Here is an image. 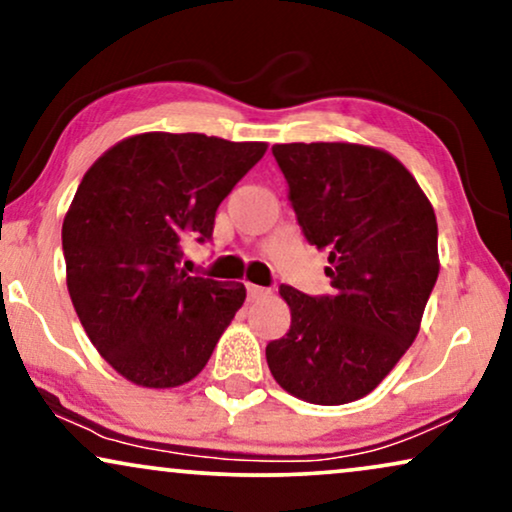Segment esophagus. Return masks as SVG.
I'll use <instances>...</instances> for the list:
<instances>
[{
  "mask_svg": "<svg viewBox=\"0 0 512 512\" xmlns=\"http://www.w3.org/2000/svg\"><path fill=\"white\" fill-rule=\"evenodd\" d=\"M265 293H268V289H265V286L247 284V296H249V300H256V298H261V296H265Z\"/></svg>",
  "mask_w": 512,
  "mask_h": 512,
  "instance_id": "esophagus-1",
  "label": "esophagus"
}]
</instances>
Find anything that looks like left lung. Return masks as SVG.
Returning <instances> with one entry per match:
<instances>
[{
    "instance_id": "8db88e82",
    "label": "left lung",
    "mask_w": 512,
    "mask_h": 512,
    "mask_svg": "<svg viewBox=\"0 0 512 512\" xmlns=\"http://www.w3.org/2000/svg\"><path fill=\"white\" fill-rule=\"evenodd\" d=\"M305 240L328 251L331 293H279L291 328L265 347L279 387L317 405L370 394L419 333L438 279V223L387 151L345 142L275 144Z\"/></svg>"
}]
</instances>
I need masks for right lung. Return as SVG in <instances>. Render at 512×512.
Segmentation results:
<instances>
[{"label":"right lung","instance_id":"right-lung-1","mask_svg":"<svg viewBox=\"0 0 512 512\" xmlns=\"http://www.w3.org/2000/svg\"><path fill=\"white\" fill-rule=\"evenodd\" d=\"M268 146L198 132L123 139L81 179L62 223L67 289L88 338L142 387H179L205 368L244 284L191 277L184 244L209 242L223 198Z\"/></svg>","mask_w":512,"mask_h":512}]
</instances>
